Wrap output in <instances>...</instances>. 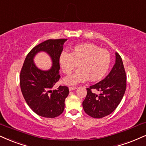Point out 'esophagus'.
<instances>
[{
  "instance_id": "esophagus-1",
  "label": "esophagus",
  "mask_w": 146,
  "mask_h": 146,
  "mask_svg": "<svg viewBox=\"0 0 146 146\" xmlns=\"http://www.w3.org/2000/svg\"><path fill=\"white\" fill-rule=\"evenodd\" d=\"M75 89H76V87H69L70 91H73V90H75Z\"/></svg>"
}]
</instances>
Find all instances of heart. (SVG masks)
Listing matches in <instances>:
<instances>
[{
	"label": "heart",
	"instance_id": "b5f03b06",
	"mask_svg": "<svg viewBox=\"0 0 146 146\" xmlns=\"http://www.w3.org/2000/svg\"><path fill=\"white\" fill-rule=\"evenodd\" d=\"M59 65L66 74H70L78 66L79 69L73 74L66 77L63 82L74 85L85 82L102 79L108 71L111 64V55L105 48H100L92 43L77 44L68 53L63 51L59 56Z\"/></svg>",
	"mask_w": 146,
	"mask_h": 146
}]
</instances>
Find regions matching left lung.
<instances>
[{"instance_id": "8db88e82", "label": "left lung", "mask_w": 146, "mask_h": 146, "mask_svg": "<svg viewBox=\"0 0 146 146\" xmlns=\"http://www.w3.org/2000/svg\"><path fill=\"white\" fill-rule=\"evenodd\" d=\"M127 87V77L121 57L116 53V62L104 80L87 88V94L82 102L83 109L89 116L101 118L114 111L123 99ZM92 90L100 91L95 94Z\"/></svg>"}]
</instances>
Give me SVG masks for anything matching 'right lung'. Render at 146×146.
Listing matches in <instances>:
<instances>
[{
  "instance_id": "1",
  "label": "right lung",
  "mask_w": 146,
  "mask_h": 146,
  "mask_svg": "<svg viewBox=\"0 0 146 146\" xmlns=\"http://www.w3.org/2000/svg\"><path fill=\"white\" fill-rule=\"evenodd\" d=\"M67 39H49L35 46L28 53L20 72V87L27 104L33 111L45 118H55L62 114L65 100L69 94L66 86L52 88L60 78L59 56ZM40 51L47 52L53 66L48 70L38 69L33 63L35 54Z\"/></svg>"
}]
</instances>
